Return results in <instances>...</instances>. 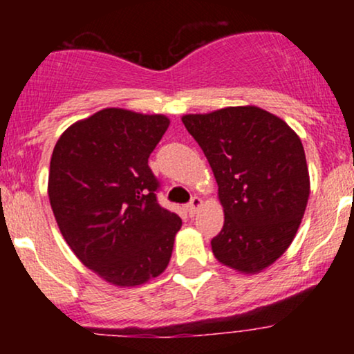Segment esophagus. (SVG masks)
<instances>
[{
  "mask_svg": "<svg viewBox=\"0 0 354 354\" xmlns=\"http://www.w3.org/2000/svg\"><path fill=\"white\" fill-rule=\"evenodd\" d=\"M201 206H203L201 198L194 196V198H191V201L188 203V206H186V209H188V213L191 214V216H193V214H196V211L200 209Z\"/></svg>",
  "mask_w": 354,
  "mask_h": 354,
  "instance_id": "34e87169",
  "label": "esophagus"
}]
</instances>
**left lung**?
<instances>
[{
	"instance_id": "1",
	"label": "left lung",
	"mask_w": 354,
	"mask_h": 354,
	"mask_svg": "<svg viewBox=\"0 0 354 354\" xmlns=\"http://www.w3.org/2000/svg\"><path fill=\"white\" fill-rule=\"evenodd\" d=\"M218 183L225 225L213 239L223 265L258 273L296 236L310 198L301 140L281 118L258 106L185 115Z\"/></svg>"
}]
</instances>
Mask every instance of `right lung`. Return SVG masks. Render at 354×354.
<instances>
[{
  "label": "right lung",
  "mask_w": 354,
  "mask_h": 354,
  "mask_svg": "<svg viewBox=\"0 0 354 354\" xmlns=\"http://www.w3.org/2000/svg\"><path fill=\"white\" fill-rule=\"evenodd\" d=\"M163 115L106 108L76 121L53 149L48 194L78 259L115 286L160 276L181 228L156 200L148 158L168 129Z\"/></svg>",
  "instance_id": "right-lung-1"
}]
</instances>
